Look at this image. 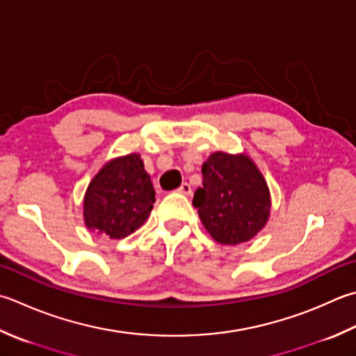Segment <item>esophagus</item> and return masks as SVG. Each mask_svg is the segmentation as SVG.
I'll use <instances>...</instances> for the list:
<instances>
[{"instance_id": "obj_1", "label": "esophagus", "mask_w": 356, "mask_h": 356, "mask_svg": "<svg viewBox=\"0 0 356 356\" xmlns=\"http://www.w3.org/2000/svg\"><path fill=\"white\" fill-rule=\"evenodd\" d=\"M180 194H184V196H191V185L190 184H182L179 186V190H177Z\"/></svg>"}]
</instances>
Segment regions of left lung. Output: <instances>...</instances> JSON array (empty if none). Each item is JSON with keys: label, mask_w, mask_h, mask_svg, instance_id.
I'll list each match as a JSON object with an SVG mask.
<instances>
[{"label": "left lung", "mask_w": 356, "mask_h": 356, "mask_svg": "<svg viewBox=\"0 0 356 356\" xmlns=\"http://www.w3.org/2000/svg\"><path fill=\"white\" fill-rule=\"evenodd\" d=\"M202 188L194 193L202 225L222 245L248 242L267 225L271 197L267 180L245 152L216 151L202 165Z\"/></svg>", "instance_id": "obj_1"}]
</instances>
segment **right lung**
Returning a JSON list of instances; mask_svg holds the SVG:
<instances>
[{"label":"right lung","mask_w":356,"mask_h":356,"mask_svg":"<svg viewBox=\"0 0 356 356\" xmlns=\"http://www.w3.org/2000/svg\"><path fill=\"white\" fill-rule=\"evenodd\" d=\"M154 186L140 154L111 159L90 180L83 199V220L102 238L123 239L140 228L154 207Z\"/></svg>","instance_id":"right-lung-1"}]
</instances>
